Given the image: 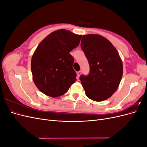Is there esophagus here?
I'll list each match as a JSON object with an SVG mask.
<instances>
[{"label":"esophagus","mask_w":147,"mask_h":147,"mask_svg":"<svg viewBox=\"0 0 147 147\" xmlns=\"http://www.w3.org/2000/svg\"><path fill=\"white\" fill-rule=\"evenodd\" d=\"M77 77L78 78H79V77H80V75H81V74H82V72L81 71H78V72H77Z\"/></svg>","instance_id":"1"}]
</instances>
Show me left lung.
Returning a JSON list of instances; mask_svg holds the SVG:
<instances>
[{"instance_id": "obj_1", "label": "left lung", "mask_w": 147, "mask_h": 147, "mask_svg": "<svg viewBox=\"0 0 147 147\" xmlns=\"http://www.w3.org/2000/svg\"><path fill=\"white\" fill-rule=\"evenodd\" d=\"M81 48L90 65V72L80 80L91 100L107 99L116 91L123 75V64L117 50L107 39L97 34L83 35Z\"/></svg>"}]
</instances>
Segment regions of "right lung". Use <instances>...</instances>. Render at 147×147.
Instances as JSON below:
<instances>
[{
	"label": "right lung",
	"instance_id": "obj_1",
	"mask_svg": "<svg viewBox=\"0 0 147 147\" xmlns=\"http://www.w3.org/2000/svg\"><path fill=\"white\" fill-rule=\"evenodd\" d=\"M82 35L61 29L49 34L39 44L31 60L33 80L43 94H64L77 80L74 59L70 51L78 46Z\"/></svg>",
	"mask_w": 147,
	"mask_h": 147
}]
</instances>
